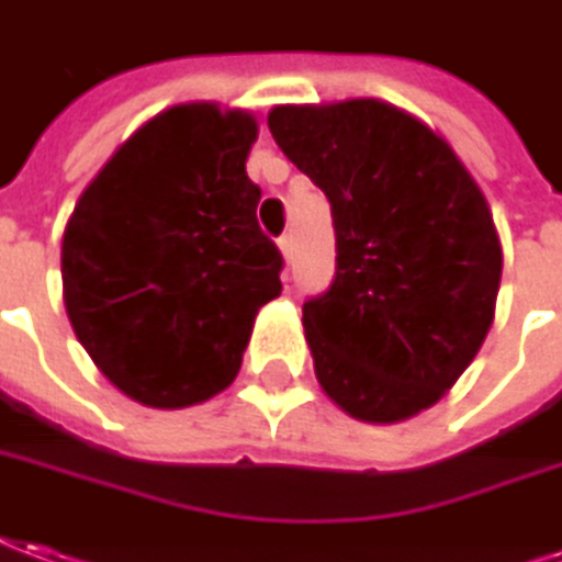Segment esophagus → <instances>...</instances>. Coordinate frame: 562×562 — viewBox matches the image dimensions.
<instances>
[{
  "mask_svg": "<svg viewBox=\"0 0 562 562\" xmlns=\"http://www.w3.org/2000/svg\"><path fill=\"white\" fill-rule=\"evenodd\" d=\"M278 247H281V254H284V259H293V250H296V238H293V232H284L281 238H278Z\"/></svg>",
  "mask_w": 562,
  "mask_h": 562,
  "instance_id": "obj_1",
  "label": "esophagus"
}]
</instances>
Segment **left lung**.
<instances>
[{
  "label": "left lung",
  "mask_w": 562,
  "mask_h": 562,
  "mask_svg": "<svg viewBox=\"0 0 562 562\" xmlns=\"http://www.w3.org/2000/svg\"><path fill=\"white\" fill-rule=\"evenodd\" d=\"M281 153L330 201L333 284L303 303L315 376L361 422L437 404L481 351L502 244L450 143L382 100L274 106Z\"/></svg>",
  "instance_id": "8db88e82"
}]
</instances>
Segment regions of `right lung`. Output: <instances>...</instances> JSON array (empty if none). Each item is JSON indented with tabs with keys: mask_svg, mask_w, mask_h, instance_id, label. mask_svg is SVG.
Segmentation results:
<instances>
[{
	"mask_svg": "<svg viewBox=\"0 0 562 562\" xmlns=\"http://www.w3.org/2000/svg\"><path fill=\"white\" fill-rule=\"evenodd\" d=\"M250 112L186 103L119 146L69 216L64 303L91 361L137 404L180 409L241 370L254 318L281 293L244 161Z\"/></svg>",
	"mask_w": 562,
	"mask_h": 562,
	"instance_id": "add662e5",
	"label": "right lung"
}]
</instances>
